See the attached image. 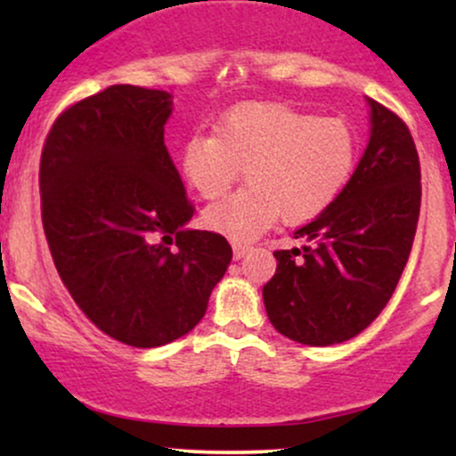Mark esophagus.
Masks as SVG:
<instances>
[{"label":"esophagus","instance_id":"1","mask_svg":"<svg viewBox=\"0 0 456 456\" xmlns=\"http://www.w3.org/2000/svg\"><path fill=\"white\" fill-rule=\"evenodd\" d=\"M248 250H250L248 244H240V242L233 244V259H242Z\"/></svg>","mask_w":456,"mask_h":456}]
</instances>
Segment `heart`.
I'll return each instance as SVG.
<instances>
[{
	"mask_svg": "<svg viewBox=\"0 0 456 456\" xmlns=\"http://www.w3.org/2000/svg\"><path fill=\"white\" fill-rule=\"evenodd\" d=\"M182 174L192 191L216 199L240 169L248 188L212 203L203 223L235 242L257 238L276 218H315L347 184L355 141L337 118H315L282 102H244L216 124V134H192L182 148Z\"/></svg>",
	"mask_w": 456,
	"mask_h": 456,
	"instance_id": "1",
	"label": "heart"
}]
</instances>
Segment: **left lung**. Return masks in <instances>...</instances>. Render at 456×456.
Here are the masks:
<instances>
[{"label":"left lung","mask_w":456,"mask_h":456,"mask_svg":"<svg viewBox=\"0 0 456 456\" xmlns=\"http://www.w3.org/2000/svg\"><path fill=\"white\" fill-rule=\"evenodd\" d=\"M369 102L370 134L341 195L276 250L264 285L268 319L282 337L313 347L349 341L384 311L410 259L420 214V162L401 118Z\"/></svg>","instance_id":"left-lung-1"}]
</instances>
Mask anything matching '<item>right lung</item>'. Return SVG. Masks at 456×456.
Returning a JSON list of instances; mask_svg holds the SVG:
<instances>
[{"mask_svg": "<svg viewBox=\"0 0 456 456\" xmlns=\"http://www.w3.org/2000/svg\"><path fill=\"white\" fill-rule=\"evenodd\" d=\"M171 111L169 92L111 86L55 119L40 159L66 289L94 326L143 349L201 322L233 255L221 233L186 227L195 208L165 145Z\"/></svg>", "mask_w": 456, "mask_h": 456, "instance_id": "obj_1", "label": "right lung"}]
</instances>
